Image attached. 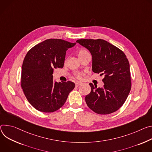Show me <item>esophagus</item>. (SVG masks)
Masks as SVG:
<instances>
[{
    "label": "esophagus",
    "instance_id": "1",
    "mask_svg": "<svg viewBox=\"0 0 152 152\" xmlns=\"http://www.w3.org/2000/svg\"><path fill=\"white\" fill-rule=\"evenodd\" d=\"M81 85V83H80V82H77V83H75V86L76 87H78V86H79L80 85Z\"/></svg>",
    "mask_w": 152,
    "mask_h": 152
}]
</instances>
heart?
I'll return each instance as SVG.
<instances>
[{
	"label": "heart",
	"mask_w": 152,
	"mask_h": 152,
	"mask_svg": "<svg viewBox=\"0 0 152 152\" xmlns=\"http://www.w3.org/2000/svg\"><path fill=\"white\" fill-rule=\"evenodd\" d=\"M77 54H78V56L79 57V58L81 60V58H83V57H85V56H88V55H89V53H88V50H86V49H80L78 50L77 52ZM66 59L65 60V62L66 61ZM75 77L78 79H81L82 76H83V73L81 72H78V73H76L75 74Z\"/></svg>",
	"instance_id": "1"
}]
</instances>
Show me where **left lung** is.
Listing matches in <instances>:
<instances>
[{
	"instance_id": "left-lung-1",
	"label": "left lung",
	"mask_w": 152,
	"mask_h": 152,
	"mask_svg": "<svg viewBox=\"0 0 152 152\" xmlns=\"http://www.w3.org/2000/svg\"><path fill=\"white\" fill-rule=\"evenodd\" d=\"M92 56V71L104 76L103 88L89 83L91 91L86 96L88 106L94 112L107 115L116 112L124 103L131 89L130 65L125 54L103 39H79Z\"/></svg>"
}]
</instances>
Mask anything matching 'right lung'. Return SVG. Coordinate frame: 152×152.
Returning <instances> with one entry per match:
<instances>
[{"mask_svg":"<svg viewBox=\"0 0 152 152\" xmlns=\"http://www.w3.org/2000/svg\"><path fill=\"white\" fill-rule=\"evenodd\" d=\"M61 39H47L27 53L22 66L21 86L28 102L39 111L50 113L65 103L74 83L53 80L54 69L64 66L66 50L75 45Z\"/></svg>","mask_w":152,"mask_h":152,"instance_id":"add662e5","label":"right lung"}]
</instances>
